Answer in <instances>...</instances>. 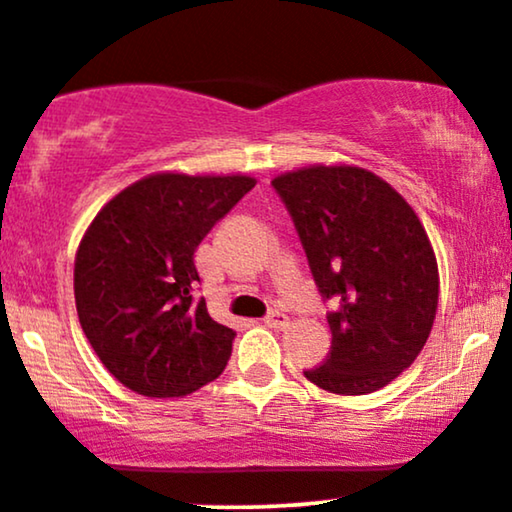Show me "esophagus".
Returning a JSON list of instances; mask_svg holds the SVG:
<instances>
[{"instance_id": "esophagus-1", "label": "esophagus", "mask_w": 512, "mask_h": 512, "mask_svg": "<svg viewBox=\"0 0 512 512\" xmlns=\"http://www.w3.org/2000/svg\"><path fill=\"white\" fill-rule=\"evenodd\" d=\"M264 324L272 326V329H286L291 322H288V317L283 315L281 310H272L267 317H264Z\"/></svg>"}]
</instances>
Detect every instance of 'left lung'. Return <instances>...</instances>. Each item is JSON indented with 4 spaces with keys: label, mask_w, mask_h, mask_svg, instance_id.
<instances>
[{
    "label": "left lung",
    "mask_w": 512,
    "mask_h": 512,
    "mask_svg": "<svg viewBox=\"0 0 512 512\" xmlns=\"http://www.w3.org/2000/svg\"><path fill=\"white\" fill-rule=\"evenodd\" d=\"M310 272L331 303V353L305 377L341 396L384 389L427 343L439 269L408 202L360 166H307L274 178Z\"/></svg>",
    "instance_id": "8db88e82"
}]
</instances>
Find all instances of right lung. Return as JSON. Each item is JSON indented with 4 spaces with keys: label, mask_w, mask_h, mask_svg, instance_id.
Here are the masks:
<instances>
[{
    "label": "right lung",
    "mask_w": 512,
    "mask_h": 512,
    "mask_svg": "<svg viewBox=\"0 0 512 512\" xmlns=\"http://www.w3.org/2000/svg\"><path fill=\"white\" fill-rule=\"evenodd\" d=\"M252 188L250 176L155 174L92 219L73 269L78 319L102 365L131 391L186 396L224 372L236 331L193 295L195 250Z\"/></svg>",
    "instance_id": "1"
}]
</instances>
